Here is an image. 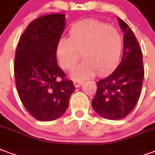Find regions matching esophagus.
Segmentation results:
<instances>
[{"label":"esophagus","instance_id":"obj_1","mask_svg":"<svg viewBox=\"0 0 155 155\" xmlns=\"http://www.w3.org/2000/svg\"><path fill=\"white\" fill-rule=\"evenodd\" d=\"M82 81H80V80H75V81H73V84L75 86V87H78L82 85Z\"/></svg>","mask_w":155,"mask_h":155}]
</instances>
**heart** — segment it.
<instances>
[{
	"label": "heart",
	"mask_w": 155,
	"mask_h": 155,
	"mask_svg": "<svg viewBox=\"0 0 155 155\" xmlns=\"http://www.w3.org/2000/svg\"><path fill=\"white\" fill-rule=\"evenodd\" d=\"M122 37L109 24L97 20H87L75 24L69 30L68 39H62L58 45L61 66L70 70L81 58L85 59L74 68V78H87L97 71L110 73L120 60Z\"/></svg>",
	"instance_id": "heart-1"
}]
</instances>
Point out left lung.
Listing matches in <instances>:
<instances>
[{
  "label": "left lung",
  "instance_id": "left-lung-1",
  "mask_svg": "<svg viewBox=\"0 0 155 155\" xmlns=\"http://www.w3.org/2000/svg\"><path fill=\"white\" fill-rule=\"evenodd\" d=\"M124 32V49L120 64L107 78L97 82L91 106L105 119H122L130 113L140 97L144 69L137 39L124 20L117 18Z\"/></svg>",
  "mask_w": 155,
  "mask_h": 155
}]
</instances>
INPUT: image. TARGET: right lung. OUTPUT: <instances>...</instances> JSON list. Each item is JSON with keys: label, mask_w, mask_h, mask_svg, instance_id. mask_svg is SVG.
<instances>
[{"label": "right lung", "mask_w": 155, "mask_h": 155, "mask_svg": "<svg viewBox=\"0 0 155 155\" xmlns=\"http://www.w3.org/2000/svg\"><path fill=\"white\" fill-rule=\"evenodd\" d=\"M65 27V15L51 14L34 20L20 38L14 73L20 99L38 120L60 117L75 90L73 81L57 64V48Z\"/></svg>", "instance_id": "obj_1"}]
</instances>
